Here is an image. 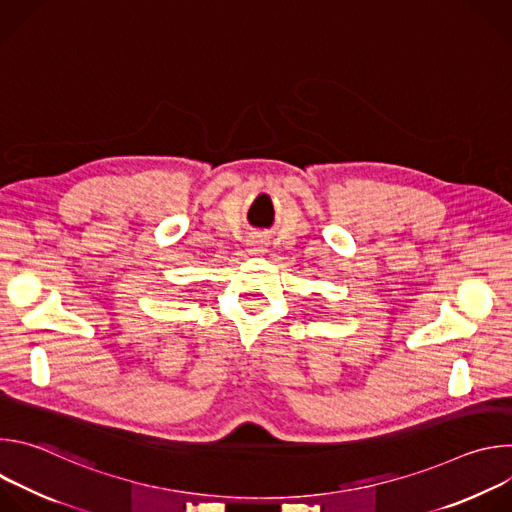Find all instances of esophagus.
Instances as JSON below:
<instances>
[{
    "instance_id": "34e87169",
    "label": "esophagus",
    "mask_w": 512,
    "mask_h": 512,
    "mask_svg": "<svg viewBox=\"0 0 512 512\" xmlns=\"http://www.w3.org/2000/svg\"><path fill=\"white\" fill-rule=\"evenodd\" d=\"M247 251H249L251 255H263V253L267 251V243H265V239H263V237H259V235H255V237L247 239Z\"/></svg>"
}]
</instances>
